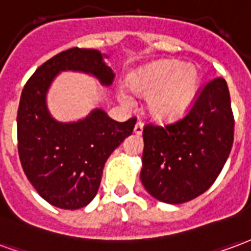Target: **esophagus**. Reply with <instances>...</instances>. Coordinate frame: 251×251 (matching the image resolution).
<instances>
[{"mask_svg": "<svg viewBox=\"0 0 251 251\" xmlns=\"http://www.w3.org/2000/svg\"><path fill=\"white\" fill-rule=\"evenodd\" d=\"M143 126L144 124L142 122H138V123L135 124V128H133V132L136 133V135H140V133L143 132Z\"/></svg>", "mask_w": 251, "mask_h": 251, "instance_id": "esophagus-1", "label": "esophagus"}]
</instances>
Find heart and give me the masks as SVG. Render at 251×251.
<instances>
[{
  "label": "heart",
  "instance_id": "heart-1",
  "mask_svg": "<svg viewBox=\"0 0 251 251\" xmlns=\"http://www.w3.org/2000/svg\"><path fill=\"white\" fill-rule=\"evenodd\" d=\"M199 71L193 64L163 60L133 72L128 83L139 96H147V108L158 120H174L182 116L193 103L199 87ZM119 100L132 104L127 92H119Z\"/></svg>",
  "mask_w": 251,
  "mask_h": 251
}]
</instances>
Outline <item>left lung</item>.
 <instances>
[{
  "label": "left lung",
  "mask_w": 251,
  "mask_h": 251,
  "mask_svg": "<svg viewBox=\"0 0 251 251\" xmlns=\"http://www.w3.org/2000/svg\"><path fill=\"white\" fill-rule=\"evenodd\" d=\"M142 183L160 202L179 204L207 191L222 171L234 140L226 80H210L183 118L146 124Z\"/></svg>",
  "instance_id": "8db88e82"
}]
</instances>
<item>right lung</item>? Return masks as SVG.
Returning a JSON list of instances; mask_svg holds the SVG:
<instances>
[{"instance_id": "1", "label": "right lung", "mask_w": 251, "mask_h": 251, "mask_svg": "<svg viewBox=\"0 0 251 251\" xmlns=\"http://www.w3.org/2000/svg\"><path fill=\"white\" fill-rule=\"evenodd\" d=\"M63 71L89 73L107 87L115 77L96 49L71 48L38 67L20 99L18 155L26 178L47 202L76 210L96 197L104 164L132 133L136 118L119 123L103 109H95L76 123L54 120L45 99L53 78Z\"/></svg>"}]
</instances>
